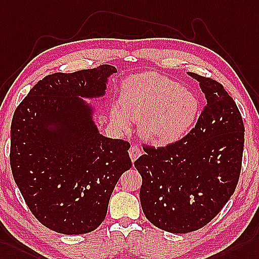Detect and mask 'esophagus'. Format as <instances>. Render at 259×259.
Wrapping results in <instances>:
<instances>
[{"label": "esophagus", "mask_w": 259, "mask_h": 259, "mask_svg": "<svg viewBox=\"0 0 259 259\" xmlns=\"http://www.w3.org/2000/svg\"><path fill=\"white\" fill-rule=\"evenodd\" d=\"M128 154H130V157L132 161H135L138 157H140L142 155V149L136 146V145H134V146H132L128 150Z\"/></svg>", "instance_id": "obj_1"}]
</instances>
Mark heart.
I'll return each instance as SVG.
<instances>
[{
    "label": "heart",
    "mask_w": 259,
    "mask_h": 259,
    "mask_svg": "<svg viewBox=\"0 0 259 259\" xmlns=\"http://www.w3.org/2000/svg\"><path fill=\"white\" fill-rule=\"evenodd\" d=\"M199 102L193 94L157 72L133 75L124 82L118 104L110 116L118 130L127 131L131 119L140 122L141 135L165 146L184 136L197 115Z\"/></svg>",
    "instance_id": "1"
}]
</instances>
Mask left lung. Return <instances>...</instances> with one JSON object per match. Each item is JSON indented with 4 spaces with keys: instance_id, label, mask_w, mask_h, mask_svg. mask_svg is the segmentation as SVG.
<instances>
[{
    "instance_id": "obj_1",
    "label": "left lung",
    "mask_w": 259,
    "mask_h": 259,
    "mask_svg": "<svg viewBox=\"0 0 259 259\" xmlns=\"http://www.w3.org/2000/svg\"><path fill=\"white\" fill-rule=\"evenodd\" d=\"M206 104L194 127L161 147L143 145L134 166L142 176L140 199L150 223L189 233L215 218L234 193L242 169L244 123L234 100L212 78L189 73Z\"/></svg>"
}]
</instances>
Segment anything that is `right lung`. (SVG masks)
<instances>
[{"label": "right lung", "mask_w": 259, "mask_h": 259, "mask_svg": "<svg viewBox=\"0 0 259 259\" xmlns=\"http://www.w3.org/2000/svg\"><path fill=\"white\" fill-rule=\"evenodd\" d=\"M110 65L46 75L17 106L11 124L10 162L30 212L66 235L98 229L122 174L131 145L100 134L79 96L100 97ZM52 122L55 131L47 130Z\"/></svg>", "instance_id": "1"}]
</instances>
